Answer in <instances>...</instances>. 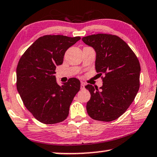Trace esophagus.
Here are the masks:
<instances>
[{
    "label": "esophagus",
    "instance_id": "1",
    "mask_svg": "<svg viewBox=\"0 0 157 157\" xmlns=\"http://www.w3.org/2000/svg\"><path fill=\"white\" fill-rule=\"evenodd\" d=\"M85 84L84 82H81V85H80L81 90H83V89H85Z\"/></svg>",
    "mask_w": 157,
    "mask_h": 157
}]
</instances>
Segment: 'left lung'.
I'll return each mask as SVG.
<instances>
[{
  "instance_id": "1",
  "label": "left lung",
  "mask_w": 157,
  "mask_h": 157,
  "mask_svg": "<svg viewBox=\"0 0 157 157\" xmlns=\"http://www.w3.org/2000/svg\"><path fill=\"white\" fill-rule=\"evenodd\" d=\"M94 49L95 68L104 74L103 85L98 90L87 85L91 94L86 111L97 121H114L125 113L134 101L140 87V65L129 46L116 35L98 34L82 39Z\"/></svg>"
}]
</instances>
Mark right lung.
<instances>
[{
    "label": "right lung",
    "instance_id": "right-lung-1",
    "mask_svg": "<svg viewBox=\"0 0 157 157\" xmlns=\"http://www.w3.org/2000/svg\"><path fill=\"white\" fill-rule=\"evenodd\" d=\"M81 38L46 35L35 41L17 64V90L25 106L39 121L55 124L63 121L80 82L71 78L59 85L56 66L63 63L65 51Z\"/></svg>",
    "mask_w": 157,
    "mask_h": 157
}]
</instances>
